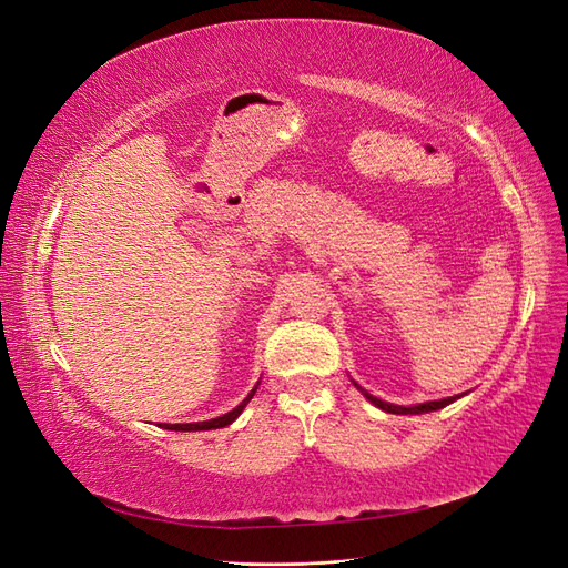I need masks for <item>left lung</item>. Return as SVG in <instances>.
<instances>
[{"mask_svg": "<svg viewBox=\"0 0 568 568\" xmlns=\"http://www.w3.org/2000/svg\"><path fill=\"white\" fill-rule=\"evenodd\" d=\"M355 384V388L365 395V398L374 405V407H379V409H384V412H388V415H424V412H436V409H443L445 405H450V403H455V400H459L464 393H459V395H453V398H443V400H428V403H419V405H409V407H403V405H393V403H386V400H382V398H376V395H372V393H367L363 386H359L357 382H353Z\"/></svg>", "mask_w": 568, "mask_h": 568, "instance_id": "left-lung-1", "label": "left lung"}]
</instances>
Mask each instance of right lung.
<instances>
[{
  "instance_id": "1",
  "label": "right lung",
  "mask_w": 568,
  "mask_h": 568,
  "mask_svg": "<svg viewBox=\"0 0 568 568\" xmlns=\"http://www.w3.org/2000/svg\"><path fill=\"white\" fill-rule=\"evenodd\" d=\"M257 386H261V382H257L255 386H253V390L246 395V398L239 403L234 409H230L227 415H222V417H215V419H209V422H192V424H159L161 428H170V432H211V428H222V426H230L239 415H242L244 412V407L251 403V398L255 395V390H257Z\"/></svg>"
}]
</instances>
